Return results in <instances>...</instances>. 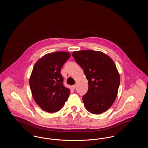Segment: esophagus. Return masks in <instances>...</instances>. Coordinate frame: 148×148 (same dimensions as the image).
<instances>
[{
  "label": "esophagus",
  "instance_id": "esophagus-1",
  "mask_svg": "<svg viewBox=\"0 0 148 148\" xmlns=\"http://www.w3.org/2000/svg\"><path fill=\"white\" fill-rule=\"evenodd\" d=\"M75 88H76V85H74L72 86V88H73V89H75Z\"/></svg>",
  "mask_w": 148,
  "mask_h": 148
}]
</instances>
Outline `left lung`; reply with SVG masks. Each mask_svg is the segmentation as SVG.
Instances as JSON below:
<instances>
[{
  "instance_id": "8db88e82",
  "label": "left lung",
  "mask_w": 148,
  "mask_h": 148,
  "mask_svg": "<svg viewBox=\"0 0 148 148\" xmlns=\"http://www.w3.org/2000/svg\"><path fill=\"white\" fill-rule=\"evenodd\" d=\"M72 56L88 82V92L82 98L85 108L93 114L106 112L116 99L120 82L113 60L101 51L92 50L74 51Z\"/></svg>"
}]
</instances>
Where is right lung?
<instances>
[{
	"instance_id": "obj_1",
	"label": "right lung",
	"mask_w": 148,
	"mask_h": 148,
	"mask_svg": "<svg viewBox=\"0 0 148 148\" xmlns=\"http://www.w3.org/2000/svg\"><path fill=\"white\" fill-rule=\"evenodd\" d=\"M71 57L68 52L45 54L35 64L29 79L32 94L43 110L54 113L63 106L71 90L63 85L61 68Z\"/></svg>"
}]
</instances>
